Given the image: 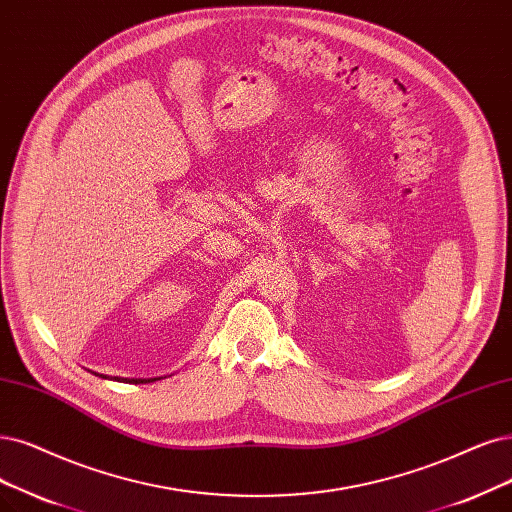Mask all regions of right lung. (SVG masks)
I'll return each mask as SVG.
<instances>
[{"mask_svg":"<svg viewBox=\"0 0 512 512\" xmlns=\"http://www.w3.org/2000/svg\"><path fill=\"white\" fill-rule=\"evenodd\" d=\"M92 373H94V371H92ZM94 375L105 377V380H107V375H103V373H94ZM111 380L126 382V384H147V382H156V380H162V377H111Z\"/></svg>","mask_w":512,"mask_h":512,"instance_id":"1","label":"right lung"}]
</instances>
